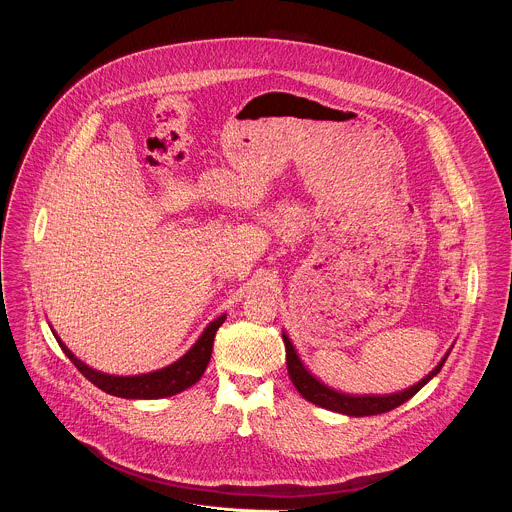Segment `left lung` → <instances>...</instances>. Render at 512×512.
Masks as SVG:
<instances>
[{"mask_svg":"<svg viewBox=\"0 0 512 512\" xmlns=\"http://www.w3.org/2000/svg\"><path fill=\"white\" fill-rule=\"evenodd\" d=\"M283 344H285V358H287V373H289L291 383H294V387L298 389V393L306 401H310L318 407H324L328 411H336V413H342V415H350V417L379 415V413H387V411L403 405L421 387H425L437 373L442 371L444 362H446V358L452 350L450 348L444 354V358L437 362V367L429 375H425L419 383L411 385L409 389H403V391H397V393H391V395H350V393L336 391V389L324 385L320 379H316V375H312L306 364L302 362L294 342L289 340V336L285 332H283Z\"/></svg>","mask_w":512,"mask_h":512,"instance_id":"8db88e82","label":"left lung"}]
</instances>
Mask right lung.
I'll return each instance as SVG.
<instances>
[{"mask_svg": "<svg viewBox=\"0 0 512 512\" xmlns=\"http://www.w3.org/2000/svg\"><path fill=\"white\" fill-rule=\"evenodd\" d=\"M225 320H227V314L214 318L204 328V332L198 336V340L190 346V350L186 354H182L178 360H174L172 364H168V367L152 371V373L129 375V377L109 375V373H101V371L89 367L87 362H83L81 358L72 354V350H68V346L58 338V334L54 330H52V334H54L58 346L62 348V352L72 360V364H75V367L101 391H105L113 397H121V399H164V397L178 395L200 381V377L204 375V371L208 367L210 354H212L214 334L218 328L223 326Z\"/></svg>", "mask_w": 512, "mask_h": 512, "instance_id": "right-lung-1", "label": "right lung"}]
</instances>
